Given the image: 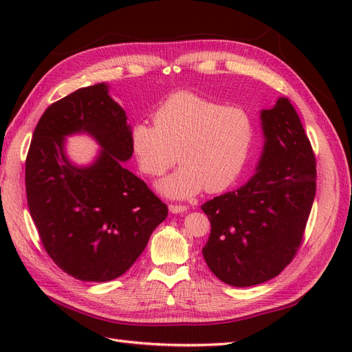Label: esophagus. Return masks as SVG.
<instances>
[{"label":"esophagus","instance_id":"esophagus-1","mask_svg":"<svg viewBox=\"0 0 352 352\" xmlns=\"http://www.w3.org/2000/svg\"><path fill=\"white\" fill-rule=\"evenodd\" d=\"M168 210H170V212H173V214H180V212H185L188 210V207L182 206V204H170Z\"/></svg>","mask_w":352,"mask_h":352}]
</instances>
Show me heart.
I'll return each mask as SVG.
<instances>
[{
	"label": "heart",
	"instance_id": "1",
	"mask_svg": "<svg viewBox=\"0 0 352 352\" xmlns=\"http://www.w3.org/2000/svg\"><path fill=\"white\" fill-rule=\"evenodd\" d=\"M254 136L247 110L182 91L158 105L154 124L133 123L129 141L138 166L148 176H163L176 158L182 163L176 173L157 184L163 195L182 199L204 188L220 192L235 184Z\"/></svg>",
	"mask_w": 352,
	"mask_h": 352
}]
</instances>
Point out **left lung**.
Segmentation results:
<instances>
[{"mask_svg":"<svg viewBox=\"0 0 352 352\" xmlns=\"http://www.w3.org/2000/svg\"><path fill=\"white\" fill-rule=\"evenodd\" d=\"M264 145L243 186L202 204L211 232L202 255L232 286L276 278L300 248L316 195V158L291 101L260 113Z\"/></svg>","mask_w":352,"mask_h":352,"instance_id":"1","label":"left lung"}]
</instances>
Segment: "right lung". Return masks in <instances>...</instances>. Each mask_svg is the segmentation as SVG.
<instances>
[{"mask_svg":"<svg viewBox=\"0 0 352 352\" xmlns=\"http://www.w3.org/2000/svg\"><path fill=\"white\" fill-rule=\"evenodd\" d=\"M107 83L51 104L26 158L30 217L58 267L83 282L119 278L145 250L167 206L124 167L133 154L126 111ZM87 133L102 146L88 166L71 163L65 136Z\"/></svg>","mask_w":352,"mask_h":352,"instance_id":"obj_1","label":"right lung"}]
</instances>
